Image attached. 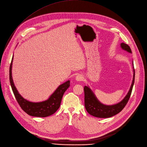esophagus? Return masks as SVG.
<instances>
[{"label": "esophagus", "instance_id": "esophagus-1", "mask_svg": "<svg viewBox=\"0 0 147 147\" xmlns=\"http://www.w3.org/2000/svg\"><path fill=\"white\" fill-rule=\"evenodd\" d=\"M84 77L82 74H78L76 77V80H77V82H80V81H83V80Z\"/></svg>", "mask_w": 147, "mask_h": 147}]
</instances>
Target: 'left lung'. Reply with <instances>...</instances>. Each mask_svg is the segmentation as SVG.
Here are the masks:
<instances>
[{
  "label": "left lung",
  "instance_id": "1",
  "mask_svg": "<svg viewBox=\"0 0 147 147\" xmlns=\"http://www.w3.org/2000/svg\"><path fill=\"white\" fill-rule=\"evenodd\" d=\"M121 47L123 50L132 53L131 48L125 43L121 44ZM134 65V64H133ZM134 68V76L132 84L128 93H127L123 99L120 102L113 105H105L102 104L97 99L95 94L90 89L89 86H85L84 91V106L87 112L90 115L100 118H110L115 115L119 113L124 108L126 103H128L131 96L133 86L135 80V70Z\"/></svg>",
  "mask_w": 147,
  "mask_h": 147
}]
</instances>
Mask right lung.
<instances>
[{
  "instance_id": "right-lung-1",
  "label": "right lung",
  "mask_w": 147,
  "mask_h": 147,
  "mask_svg": "<svg viewBox=\"0 0 147 147\" xmlns=\"http://www.w3.org/2000/svg\"><path fill=\"white\" fill-rule=\"evenodd\" d=\"M13 56L9 68V80L15 98L22 109L28 115L35 117L45 118L54 114L60 106L63 96L70 86V80L61 84L57 87L49 98L41 102H29L19 93L14 84L12 76V67Z\"/></svg>"
}]
</instances>
